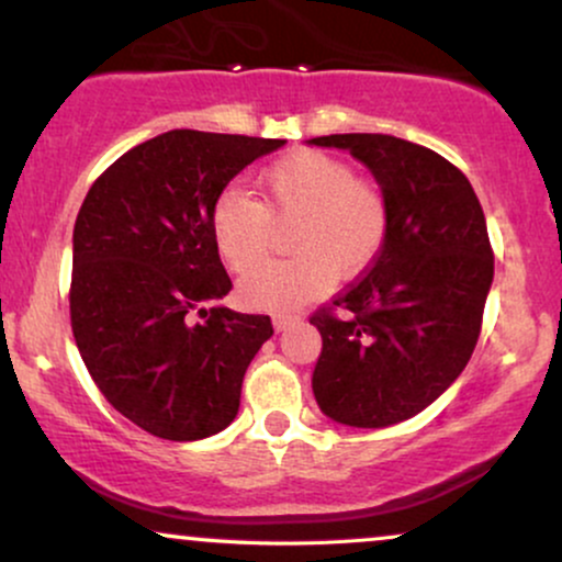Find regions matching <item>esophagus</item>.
Wrapping results in <instances>:
<instances>
[{"label": "esophagus", "mask_w": 562, "mask_h": 562, "mask_svg": "<svg viewBox=\"0 0 562 562\" xmlns=\"http://www.w3.org/2000/svg\"><path fill=\"white\" fill-rule=\"evenodd\" d=\"M290 322H293V317H288V314H274V317H272L274 330H285Z\"/></svg>", "instance_id": "esophagus-1"}]
</instances>
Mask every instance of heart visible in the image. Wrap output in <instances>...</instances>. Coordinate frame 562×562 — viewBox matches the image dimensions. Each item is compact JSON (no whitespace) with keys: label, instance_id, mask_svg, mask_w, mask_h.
I'll return each mask as SVG.
<instances>
[{"label":"heart","instance_id":"1","mask_svg":"<svg viewBox=\"0 0 562 562\" xmlns=\"http://www.w3.org/2000/svg\"><path fill=\"white\" fill-rule=\"evenodd\" d=\"M261 203L243 190H224L211 209V235L235 274L260 266L272 221H295L293 260L248 277L240 295L248 306L288 312L327 293L333 274L353 277L378 259L389 235V200L351 166L317 150H293L259 177Z\"/></svg>","mask_w":562,"mask_h":562}]
</instances>
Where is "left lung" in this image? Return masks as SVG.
<instances>
[{"label": "left lung", "instance_id": "8db88e82", "mask_svg": "<svg viewBox=\"0 0 562 562\" xmlns=\"http://www.w3.org/2000/svg\"><path fill=\"white\" fill-rule=\"evenodd\" d=\"M370 169L389 200V235L362 280L312 325L322 353L312 375L327 417L389 428L430 406L460 378L481 333L494 280L486 218L457 166L391 134H330Z\"/></svg>", "mask_w": 562, "mask_h": 562}]
</instances>
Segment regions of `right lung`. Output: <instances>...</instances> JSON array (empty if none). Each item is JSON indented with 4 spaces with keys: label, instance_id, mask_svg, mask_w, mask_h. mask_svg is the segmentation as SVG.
Here are the masks:
<instances>
[{
    "label": "right lung",
    "instance_id": "add662e5",
    "mask_svg": "<svg viewBox=\"0 0 562 562\" xmlns=\"http://www.w3.org/2000/svg\"><path fill=\"white\" fill-rule=\"evenodd\" d=\"M282 145L173 128L124 153L83 198L70 327L102 396L147 434L198 441L240 409L245 370L274 330L263 314L207 308L232 290L211 209Z\"/></svg>",
    "mask_w": 562,
    "mask_h": 562
}]
</instances>
